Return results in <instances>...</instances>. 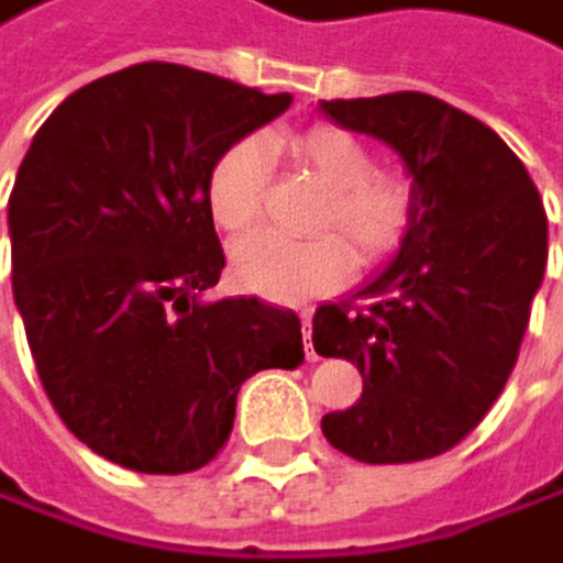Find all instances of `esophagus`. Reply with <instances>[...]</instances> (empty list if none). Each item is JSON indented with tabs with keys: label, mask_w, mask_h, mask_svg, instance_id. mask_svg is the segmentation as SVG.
Returning <instances> with one entry per match:
<instances>
[{
	"label": "esophagus",
	"mask_w": 563,
	"mask_h": 563,
	"mask_svg": "<svg viewBox=\"0 0 563 563\" xmlns=\"http://www.w3.org/2000/svg\"><path fill=\"white\" fill-rule=\"evenodd\" d=\"M309 330H313V320H309V317L302 313V341H306V358H317L313 341H309Z\"/></svg>",
	"instance_id": "34e87169"
}]
</instances>
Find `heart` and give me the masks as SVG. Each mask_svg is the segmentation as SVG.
<instances>
[{
	"label": "heart",
	"instance_id": "1",
	"mask_svg": "<svg viewBox=\"0 0 563 563\" xmlns=\"http://www.w3.org/2000/svg\"><path fill=\"white\" fill-rule=\"evenodd\" d=\"M299 166L330 187L320 225L338 229L362 264L389 257L407 236L415 216L410 180L389 169H373L368 148L338 124H313L299 135L278 139ZM267 180V148L257 139L229 145L208 174V212L216 225L240 233L261 212ZM344 239V240H345ZM343 240V241H344ZM334 233L285 236L254 233L233 246V278L246 292L299 302L338 288L347 275V247Z\"/></svg>",
	"mask_w": 563,
	"mask_h": 563
}]
</instances>
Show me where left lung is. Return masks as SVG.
<instances>
[{"label": "left lung", "mask_w": 563, "mask_h": 563, "mask_svg": "<svg viewBox=\"0 0 563 563\" xmlns=\"http://www.w3.org/2000/svg\"><path fill=\"white\" fill-rule=\"evenodd\" d=\"M338 128L386 142L415 190L397 257L313 317V347L362 373V400L323 415L358 463H415L481 424L519 358L547 271V216L498 132L428 93L320 100Z\"/></svg>", "instance_id": "obj_1"}]
</instances>
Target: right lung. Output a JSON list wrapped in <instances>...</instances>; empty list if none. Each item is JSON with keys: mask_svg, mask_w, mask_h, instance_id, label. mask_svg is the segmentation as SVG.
<instances>
[{"mask_svg": "<svg viewBox=\"0 0 563 563\" xmlns=\"http://www.w3.org/2000/svg\"><path fill=\"white\" fill-rule=\"evenodd\" d=\"M288 103L142 62L65 97L30 142L9 195L13 302L47 400L97 456L201 470L233 431L240 386L302 365L292 309L205 299L225 267L208 174Z\"/></svg>", "mask_w": 563, "mask_h": 563, "instance_id": "1", "label": "right lung"}]
</instances>
